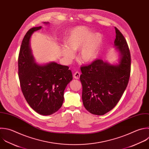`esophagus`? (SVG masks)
<instances>
[{"instance_id": "obj_1", "label": "esophagus", "mask_w": 149, "mask_h": 149, "mask_svg": "<svg viewBox=\"0 0 149 149\" xmlns=\"http://www.w3.org/2000/svg\"><path fill=\"white\" fill-rule=\"evenodd\" d=\"M80 73L79 72H76L74 73L73 77L76 79H79L80 78Z\"/></svg>"}]
</instances>
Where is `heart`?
<instances>
[{
    "instance_id": "1",
    "label": "heart",
    "mask_w": 149,
    "mask_h": 149,
    "mask_svg": "<svg viewBox=\"0 0 149 149\" xmlns=\"http://www.w3.org/2000/svg\"><path fill=\"white\" fill-rule=\"evenodd\" d=\"M103 42V37L99 33H93L85 26H77L70 29L64 40L65 47L61 48L65 60L71 62L74 58V52L80 49V60L84 63L94 62L98 57Z\"/></svg>"
}]
</instances>
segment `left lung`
Returning a JSON list of instances; mask_svg holds the SVG:
<instances>
[{"instance_id": "8db88e82", "label": "left lung", "mask_w": 149, "mask_h": 149, "mask_svg": "<svg viewBox=\"0 0 149 149\" xmlns=\"http://www.w3.org/2000/svg\"><path fill=\"white\" fill-rule=\"evenodd\" d=\"M114 45L119 54L118 63L111 65L97 59L81 68L82 100L91 113L102 115L117 104L128 84L130 73V54L126 41L115 27Z\"/></svg>"}]
</instances>
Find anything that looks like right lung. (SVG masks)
Segmentation results:
<instances>
[{
  "label": "right lung",
  "mask_w": 149,
  "mask_h": 149,
  "mask_svg": "<svg viewBox=\"0 0 149 149\" xmlns=\"http://www.w3.org/2000/svg\"><path fill=\"white\" fill-rule=\"evenodd\" d=\"M41 29L40 26L30 29L23 40L18 59L19 77L29 105L41 115H50L62 107L64 91L73 76L67 66L55 62L43 65L36 62L30 41L32 34Z\"/></svg>",
  "instance_id": "1"
}]
</instances>
